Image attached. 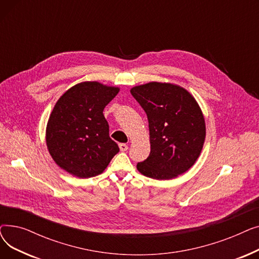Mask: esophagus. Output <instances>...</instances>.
<instances>
[{"label": "esophagus", "instance_id": "34e87169", "mask_svg": "<svg viewBox=\"0 0 259 259\" xmlns=\"http://www.w3.org/2000/svg\"><path fill=\"white\" fill-rule=\"evenodd\" d=\"M118 147H119V150H120L121 152H125V151L128 150V146H127L126 144H119Z\"/></svg>", "mask_w": 259, "mask_h": 259}]
</instances>
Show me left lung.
Returning <instances> with one entry per match:
<instances>
[{"instance_id":"8db88e82","label":"left lung","mask_w":259,"mask_h":259,"mask_svg":"<svg viewBox=\"0 0 259 259\" xmlns=\"http://www.w3.org/2000/svg\"><path fill=\"white\" fill-rule=\"evenodd\" d=\"M147 114L151 151L138 170L154 180H171L191 168L206 138L205 118L186 89L152 81L130 90Z\"/></svg>"}]
</instances>
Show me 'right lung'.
<instances>
[{"label":"right lung","instance_id":"add662e5","mask_svg":"<svg viewBox=\"0 0 259 259\" xmlns=\"http://www.w3.org/2000/svg\"><path fill=\"white\" fill-rule=\"evenodd\" d=\"M119 89L84 81L67 90L50 114L46 143L58 166L79 179L101 174L119 151L103 111Z\"/></svg>","mask_w":259,"mask_h":259}]
</instances>
